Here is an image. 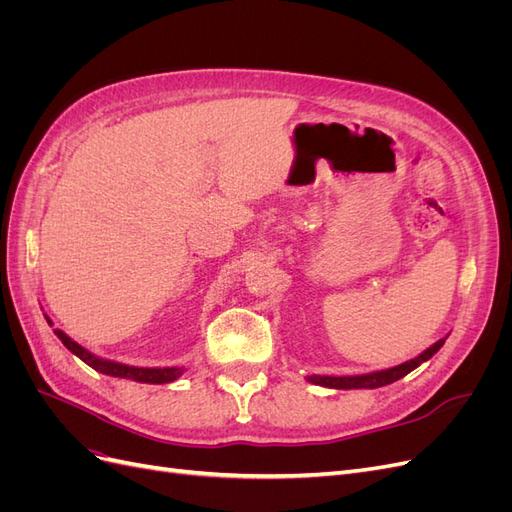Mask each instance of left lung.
<instances>
[{
	"label": "left lung",
	"mask_w": 512,
	"mask_h": 512,
	"mask_svg": "<svg viewBox=\"0 0 512 512\" xmlns=\"http://www.w3.org/2000/svg\"><path fill=\"white\" fill-rule=\"evenodd\" d=\"M446 342V337L438 339L436 344L429 346L425 352H421L414 359L401 363L391 369H380V371H371V374H361V376H307V382L318 384V386H327V389H378V386H386L399 378L408 376L412 369H416L421 363L429 361L433 354H436Z\"/></svg>",
	"instance_id": "1"
}]
</instances>
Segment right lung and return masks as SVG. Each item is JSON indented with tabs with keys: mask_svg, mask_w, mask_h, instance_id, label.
<instances>
[{
	"mask_svg": "<svg viewBox=\"0 0 512 512\" xmlns=\"http://www.w3.org/2000/svg\"><path fill=\"white\" fill-rule=\"evenodd\" d=\"M46 322L53 324L49 316H44ZM55 335L61 339L72 354L79 356L83 363H87L91 369L100 371V374L113 376V378H128L134 382H145V384H166L173 382L183 374V367H134V365H123L117 361H108V359H100V356L91 354L89 350H85L81 344H76L74 339H70L64 331L55 329Z\"/></svg>",
	"mask_w": 512,
	"mask_h": 512,
	"instance_id": "1",
	"label": "right lung"
}]
</instances>
